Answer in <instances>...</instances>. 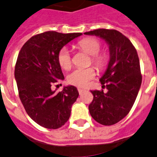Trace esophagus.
<instances>
[{"instance_id": "esophagus-1", "label": "esophagus", "mask_w": 157, "mask_h": 157, "mask_svg": "<svg viewBox=\"0 0 157 157\" xmlns=\"http://www.w3.org/2000/svg\"><path fill=\"white\" fill-rule=\"evenodd\" d=\"M85 89H80V88H78V92H79V93H80V95L81 94H82L83 93H84V92H85Z\"/></svg>"}]
</instances>
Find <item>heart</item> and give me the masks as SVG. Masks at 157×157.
Wrapping results in <instances>:
<instances>
[{
	"label": "heart",
	"mask_w": 157,
	"mask_h": 157,
	"mask_svg": "<svg viewBox=\"0 0 157 157\" xmlns=\"http://www.w3.org/2000/svg\"><path fill=\"white\" fill-rule=\"evenodd\" d=\"M78 47L84 52L92 56V62L98 68H102L106 63V57L104 54L98 53L101 50V44L95 38H85L78 43ZM58 62L64 69L70 68L72 65L69 50L64 47L58 53ZM96 72L93 68H76L68 76L69 84L77 87H85L89 81L95 77Z\"/></svg>",
	"instance_id": "heart-1"
}]
</instances>
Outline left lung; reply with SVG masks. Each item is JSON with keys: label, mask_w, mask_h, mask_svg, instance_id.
<instances>
[{"label": "left lung", "mask_w": 157, "mask_h": 157, "mask_svg": "<svg viewBox=\"0 0 157 157\" xmlns=\"http://www.w3.org/2000/svg\"><path fill=\"white\" fill-rule=\"evenodd\" d=\"M103 39L109 45L108 67L100 79L103 90L91 91L93 100L90 115L103 125H112L126 117L135 102L141 85L137 52L125 36L114 29H99L85 33Z\"/></svg>", "instance_id": "left-lung-1"}]
</instances>
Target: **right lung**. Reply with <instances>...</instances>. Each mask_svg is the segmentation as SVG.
<instances>
[{"mask_svg":"<svg viewBox=\"0 0 157 157\" xmlns=\"http://www.w3.org/2000/svg\"><path fill=\"white\" fill-rule=\"evenodd\" d=\"M81 35L44 32L32 36L20 51L14 72L20 99L28 115L42 127L56 129L69 119L77 89L68 85L57 93L51 87L64 79L58 62L60 50Z\"/></svg>","mask_w":157,"mask_h":157,"instance_id":"right-lung-1","label":"right lung"}]
</instances>
